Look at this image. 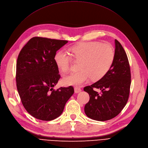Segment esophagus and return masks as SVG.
<instances>
[{
  "mask_svg": "<svg viewBox=\"0 0 148 148\" xmlns=\"http://www.w3.org/2000/svg\"><path fill=\"white\" fill-rule=\"evenodd\" d=\"M74 90H75V93H79L81 91V89L79 87H75Z\"/></svg>",
  "mask_w": 148,
  "mask_h": 148,
  "instance_id": "obj_1",
  "label": "esophagus"
}]
</instances>
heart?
<instances>
[{"label":"heart","mask_w":148,"mask_h":148,"mask_svg":"<svg viewBox=\"0 0 148 148\" xmlns=\"http://www.w3.org/2000/svg\"><path fill=\"white\" fill-rule=\"evenodd\" d=\"M70 51L76 60L80 61V70L64 77L63 82L68 86H81L90 78L101 79L111 69L115 56L114 48L110 44L97 41L81 43L70 48ZM54 59L62 72L71 69L72 58L65 51H58Z\"/></svg>","instance_id":"heart-1"}]
</instances>
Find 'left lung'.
<instances>
[{"mask_svg":"<svg viewBox=\"0 0 148 148\" xmlns=\"http://www.w3.org/2000/svg\"><path fill=\"white\" fill-rule=\"evenodd\" d=\"M115 56L108 73L102 78L84 90L90 96L84 107L87 117L106 121L117 116L128 102L131 86V71L127 55L122 46L115 40ZM101 90L99 94L94 90Z\"/></svg>","mask_w":148,"mask_h":148,"instance_id":"obj_1","label":"left lung"}]
</instances>
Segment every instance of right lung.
<instances>
[{"label":"right lung","mask_w":148,"mask_h":148,"mask_svg":"<svg viewBox=\"0 0 148 148\" xmlns=\"http://www.w3.org/2000/svg\"><path fill=\"white\" fill-rule=\"evenodd\" d=\"M67 43L66 40L33 37L18 56V92L26 110L39 120L49 121L59 117L74 93L72 86L53 89L61 77L55 55Z\"/></svg>","instance_id":"obj_1"}]
</instances>
